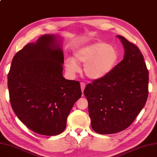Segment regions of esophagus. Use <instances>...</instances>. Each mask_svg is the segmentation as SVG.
<instances>
[{
  "label": "esophagus",
  "mask_w": 157,
  "mask_h": 157,
  "mask_svg": "<svg viewBox=\"0 0 157 157\" xmlns=\"http://www.w3.org/2000/svg\"><path fill=\"white\" fill-rule=\"evenodd\" d=\"M85 84L84 82H81V90H82V93L83 94V92L84 90H85Z\"/></svg>",
  "instance_id": "obj_1"
}]
</instances>
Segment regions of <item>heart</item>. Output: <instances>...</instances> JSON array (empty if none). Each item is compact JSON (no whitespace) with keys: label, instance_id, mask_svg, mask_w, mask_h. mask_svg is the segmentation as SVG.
I'll use <instances>...</instances> for the list:
<instances>
[{"label":"heart","instance_id":"1","mask_svg":"<svg viewBox=\"0 0 157 157\" xmlns=\"http://www.w3.org/2000/svg\"><path fill=\"white\" fill-rule=\"evenodd\" d=\"M75 57V59L69 57L65 60L66 69L69 73L75 74L79 71L78 62L85 64L84 72L87 77L100 79L108 75L115 67L119 54L117 48L110 44L97 43L77 50Z\"/></svg>","mask_w":157,"mask_h":157}]
</instances>
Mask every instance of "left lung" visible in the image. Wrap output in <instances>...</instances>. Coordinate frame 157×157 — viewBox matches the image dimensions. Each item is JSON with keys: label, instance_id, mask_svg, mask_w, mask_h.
<instances>
[{"label": "left lung", "instance_id": "8db88e82", "mask_svg": "<svg viewBox=\"0 0 157 157\" xmlns=\"http://www.w3.org/2000/svg\"><path fill=\"white\" fill-rule=\"evenodd\" d=\"M117 36L125 50L123 60L84 90L91 127L101 135L127 128L143 109L148 94V71L143 55L135 44Z\"/></svg>", "mask_w": 157, "mask_h": 157}]
</instances>
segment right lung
Masks as SVG:
<instances>
[{"instance_id": "1", "label": "right lung", "mask_w": 157, "mask_h": 157, "mask_svg": "<svg viewBox=\"0 0 157 157\" xmlns=\"http://www.w3.org/2000/svg\"><path fill=\"white\" fill-rule=\"evenodd\" d=\"M56 38L45 34L16 53L8 74L11 106L34 132L55 136L82 93L80 82L63 76L64 56Z\"/></svg>"}]
</instances>
